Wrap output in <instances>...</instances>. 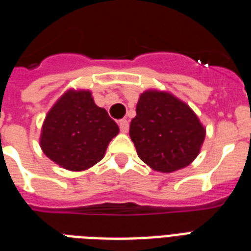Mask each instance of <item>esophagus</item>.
<instances>
[{
	"mask_svg": "<svg viewBox=\"0 0 251 251\" xmlns=\"http://www.w3.org/2000/svg\"><path fill=\"white\" fill-rule=\"evenodd\" d=\"M118 125H120V130H121L122 133H127L129 131V121L127 120H121V121L118 122Z\"/></svg>",
	"mask_w": 251,
	"mask_h": 251,
	"instance_id": "esophagus-1",
	"label": "esophagus"
}]
</instances>
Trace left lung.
I'll use <instances>...</instances> for the list:
<instances>
[{"label":"left lung","mask_w":251,"mask_h":251,"mask_svg":"<svg viewBox=\"0 0 251 251\" xmlns=\"http://www.w3.org/2000/svg\"><path fill=\"white\" fill-rule=\"evenodd\" d=\"M130 138L143 163L161 173L190 165L206 138L195 112L168 91L150 88L139 95Z\"/></svg>","instance_id":"8db88e82"}]
</instances>
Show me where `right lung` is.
I'll return each instance as SVG.
<instances>
[{"instance_id":"obj_1","label":"right lung","mask_w":251,"mask_h":251,"mask_svg":"<svg viewBox=\"0 0 251 251\" xmlns=\"http://www.w3.org/2000/svg\"><path fill=\"white\" fill-rule=\"evenodd\" d=\"M118 125L95 104L88 90L69 88L45 116L40 147L45 156L64 169H90L105 155Z\"/></svg>"}]
</instances>
